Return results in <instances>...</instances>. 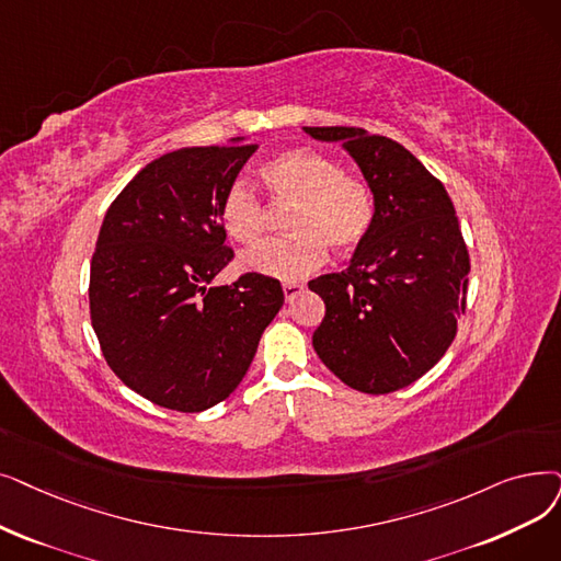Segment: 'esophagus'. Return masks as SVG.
<instances>
[{"label":"esophagus","mask_w":561,"mask_h":561,"mask_svg":"<svg viewBox=\"0 0 561 561\" xmlns=\"http://www.w3.org/2000/svg\"><path fill=\"white\" fill-rule=\"evenodd\" d=\"M282 290H284L286 302H290V300H294V298L300 294V290H302V284H298V282H284Z\"/></svg>","instance_id":"obj_1"}]
</instances>
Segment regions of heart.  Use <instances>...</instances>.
I'll list each match as a JSON object with an SVG mask.
<instances>
[{"label":"heart","instance_id":"1","mask_svg":"<svg viewBox=\"0 0 561 561\" xmlns=\"http://www.w3.org/2000/svg\"><path fill=\"white\" fill-rule=\"evenodd\" d=\"M265 194L277 206L294 204L286 217L290 236L265 240L240 259L242 271L296 282L321 267L328 245L351 252L374 225L371 190L344 174L336 160L311 149H290L261 167ZM220 220L229 238L254 245L265 233V204L252 185L236 181L220 204Z\"/></svg>","mask_w":561,"mask_h":561}]
</instances>
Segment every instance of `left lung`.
Returning <instances> with one entry per match:
<instances>
[{"label":"left lung","instance_id":"left-lung-1","mask_svg":"<svg viewBox=\"0 0 561 561\" xmlns=\"http://www.w3.org/2000/svg\"><path fill=\"white\" fill-rule=\"evenodd\" d=\"M341 141L374 192V225L346 271L309 282L325 302L313 351L364 394H389L435 367L466 313L470 256L445 185L394 139L305 128Z\"/></svg>","mask_w":561,"mask_h":561}]
</instances>
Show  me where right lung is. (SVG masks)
<instances>
[{
	"label": "right lung",
	"mask_w": 561,
	"mask_h": 561,
	"mask_svg": "<svg viewBox=\"0 0 561 561\" xmlns=\"http://www.w3.org/2000/svg\"><path fill=\"white\" fill-rule=\"evenodd\" d=\"M256 149L236 137L167 153L105 213L91 259V325L110 369L156 405L202 412L225 401L284 305L273 277L210 284L233 259L222 197Z\"/></svg>",
	"instance_id": "right-lung-1"
}]
</instances>
